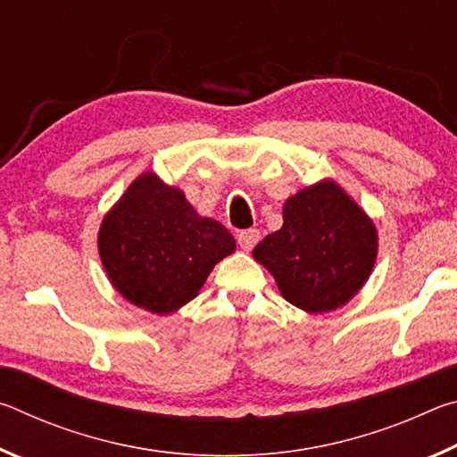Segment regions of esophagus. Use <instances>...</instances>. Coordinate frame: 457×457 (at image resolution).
<instances>
[{"label": "esophagus", "instance_id": "1", "mask_svg": "<svg viewBox=\"0 0 457 457\" xmlns=\"http://www.w3.org/2000/svg\"><path fill=\"white\" fill-rule=\"evenodd\" d=\"M260 242V231L258 229H242L237 231V244L244 252H250L253 245Z\"/></svg>", "mask_w": 457, "mask_h": 457}]
</instances>
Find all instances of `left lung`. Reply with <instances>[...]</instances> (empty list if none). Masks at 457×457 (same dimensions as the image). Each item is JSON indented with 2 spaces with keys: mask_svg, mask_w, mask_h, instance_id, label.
I'll return each instance as SVG.
<instances>
[{
  "mask_svg": "<svg viewBox=\"0 0 457 457\" xmlns=\"http://www.w3.org/2000/svg\"><path fill=\"white\" fill-rule=\"evenodd\" d=\"M282 228L253 247L290 304L306 312L340 308L369 280L377 229L369 215L324 179L284 204Z\"/></svg>",
  "mask_w": 457,
  "mask_h": 457,
  "instance_id": "1",
  "label": "left lung"
}]
</instances>
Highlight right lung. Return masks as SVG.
<instances>
[{"mask_svg": "<svg viewBox=\"0 0 457 457\" xmlns=\"http://www.w3.org/2000/svg\"><path fill=\"white\" fill-rule=\"evenodd\" d=\"M234 250V236L220 221L201 218L181 189L154 173L130 183L98 231L112 286L153 314H171L195 298L213 266Z\"/></svg>", "mask_w": 457, "mask_h": 457, "instance_id": "right-lung-1", "label": "right lung"}]
</instances>
